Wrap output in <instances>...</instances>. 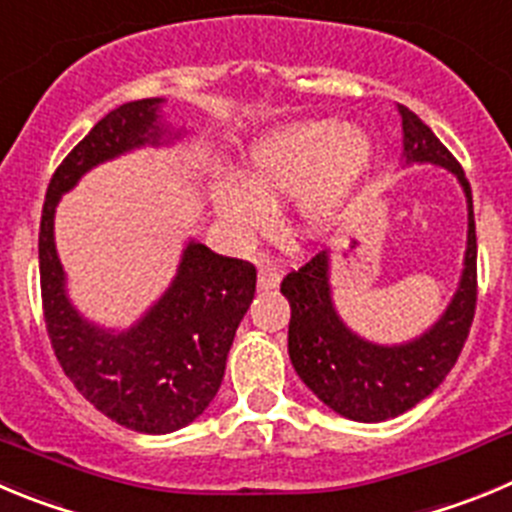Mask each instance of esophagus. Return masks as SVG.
<instances>
[{
	"instance_id": "1",
	"label": "esophagus",
	"mask_w": 512,
	"mask_h": 512,
	"mask_svg": "<svg viewBox=\"0 0 512 512\" xmlns=\"http://www.w3.org/2000/svg\"><path fill=\"white\" fill-rule=\"evenodd\" d=\"M280 285V267L273 262H262L257 270V288L260 290H273Z\"/></svg>"
}]
</instances>
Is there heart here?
Instances as JSON below:
<instances>
[{"label":"heart","mask_w":512,"mask_h":512,"mask_svg":"<svg viewBox=\"0 0 512 512\" xmlns=\"http://www.w3.org/2000/svg\"><path fill=\"white\" fill-rule=\"evenodd\" d=\"M372 147L359 127L331 119L285 124L252 142L242 163V181L222 178L211 186L219 222L239 239L265 224L267 204L301 193L308 224H324L347 199L370 165Z\"/></svg>","instance_id":"obj_1"}]
</instances>
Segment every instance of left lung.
Segmentation results:
<instances>
[{
	"instance_id": "obj_1",
	"label": "left lung",
	"mask_w": 512,
	"mask_h": 512,
	"mask_svg": "<svg viewBox=\"0 0 512 512\" xmlns=\"http://www.w3.org/2000/svg\"><path fill=\"white\" fill-rule=\"evenodd\" d=\"M398 114L403 119L405 165H441L457 176L467 196L469 229L462 280L441 319L413 342L393 347L367 342L339 319L331 303L326 250L313 255L298 270H290L280 283V293L290 303L288 354L298 377L331 411L362 423L400 416L439 388L467 342L477 306L472 188L464 178L462 165L446 150L444 142L403 104Z\"/></svg>"
}]
</instances>
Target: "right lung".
Here are the masks:
<instances>
[{
	"label": "right lung",
	"instance_id": "add662e5",
	"mask_svg": "<svg viewBox=\"0 0 512 512\" xmlns=\"http://www.w3.org/2000/svg\"><path fill=\"white\" fill-rule=\"evenodd\" d=\"M160 104L163 99L127 101L73 147L50 178L38 239L43 313L55 357L94 408L140 434H170L206 411L257 283L250 262L188 242L170 288L132 329H99L68 301L53 239L55 206L94 165L160 145Z\"/></svg>",
	"mask_w": 512,
	"mask_h": 512
}]
</instances>
